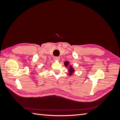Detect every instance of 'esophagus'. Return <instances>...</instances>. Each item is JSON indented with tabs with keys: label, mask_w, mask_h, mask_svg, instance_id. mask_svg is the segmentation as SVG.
Wrapping results in <instances>:
<instances>
[{
	"label": "esophagus",
	"mask_w": 120,
	"mask_h": 120,
	"mask_svg": "<svg viewBox=\"0 0 120 120\" xmlns=\"http://www.w3.org/2000/svg\"><path fill=\"white\" fill-rule=\"evenodd\" d=\"M60 59V57L59 56H55L53 57V60H55V61H58Z\"/></svg>",
	"instance_id": "1"
}]
</instances>
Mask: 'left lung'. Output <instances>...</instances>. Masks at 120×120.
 Here are the masks:
<instances>
[{
    "label": "left lung",
    "mask_w": 120,
    "mask_h": 120,
    "mask_svg": "<svg viewBox=\"0 0 120 120\" xmlns=\"http://www.w3.org/2000/svg\"><path fill=\"white\" fill-rule=\"evenodd\" d=\"M70 62H69L68 61H65L64 62V65L66 67H67L68 68V75L71 76V75H72L74 73H75V68H73L71 64H69Z\"/></svg>",
    "instance_id": "left-lung-1"
}]
</instances>
